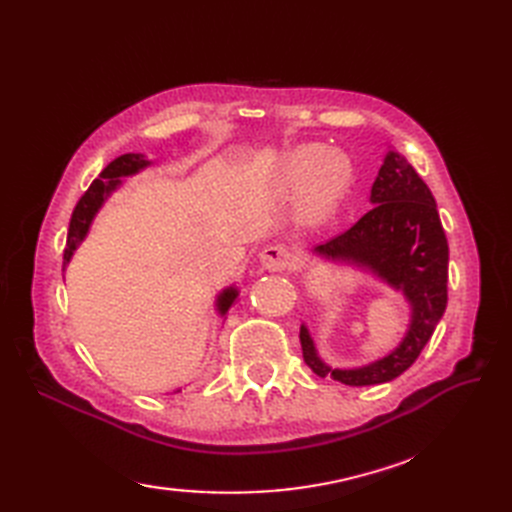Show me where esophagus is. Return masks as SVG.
<instances>
[{"mask_svg": "<svg viewBox=\"0 0 512 512\" xmlns=\"http://www.w3.org/2000/svg\"><path fill=\"white\" fill-rule=\"evenodd\" d=\"M260 267L273 273L286 271L290 267V252L284 245H267L260 254Z\"/></svg>", "mask_w": 512, "mask_h": 512, "instance_id": "1", "label": "esophagus"}]
</instances>
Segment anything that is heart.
I'll list each match as a JSON object with an SVG mask.
<instances>
[{
    "label": "heart",
    "instance_id": "obj_1",
    "mask_svg": "<svg viewBox=\"0 0 512 512\" xmlns=\"http://www.w3.org/2000/svg\"><path fill=\"white\" fill-rule=\"evenodd\" d=\"M318 157V147L305 145L294 149L282 162L280 185L284 190L301 188V211L307 218H322L327 215L348 188L350 170L342 156L337 153H324ZM340 170H336V164Z\"/></svg>",
    "mask_w": 512,
    "mask_h": 512
}]
</instances>
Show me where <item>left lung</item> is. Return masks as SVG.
Instances as JSON below:
<instances>
[{
  "mask_svg": "<svg viewBox=\"0 0 512 512\" xmlns=\"http://www.w3.org/2000/svg\"><path fill=\"white\" fill-rule=\"evenodd\" d=\"M371 207L342 235L316 245L312 254L337 265L371 273L404 294L410 324L404 339L382 359L361 367H331L320 359L309 329L301 324V348L307 367L320 378L346 386L391 382L418 359L446 309L448 243L436 198L412 164L391 149L371 185Z\"/></svg>",
  "mask_w": 512,
  "mask_h": 512,
  "instance_id": "obj_1",
  "label": "left lung"
}]
</instances>
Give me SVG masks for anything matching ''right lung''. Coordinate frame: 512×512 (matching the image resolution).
<instances>
[{
	"instance_id": "obj_1",
	"label": "right lung",
	"mask_w": 512,
	"mask_h": 512,
	"mask_svg": "<svg viewBox=\"0 0 512 512\" xmlns=\"http://www.w3.org/2000/svg\"><path fill=\"white\" fill-rule=\"evenodd\" d=\"M149 164L151 162L143 156V153H123V156L115 158L111 164H108L100 173V177L89 185V190L81 196V200L76 203V207L72 211L68 241H66V250H64V271L70 265L76 247L85 241L91 224H94V218L102 209V205L106 203V198L111 196L121 185V179L141 173V170H145ZM237 297H239L237 286L224 288L218 294V299H215V309H218V314L226 316L230 305L237 301ZM179 391L181 389H177L175 393H179Z\"/></svg>"
}]
</instances>
